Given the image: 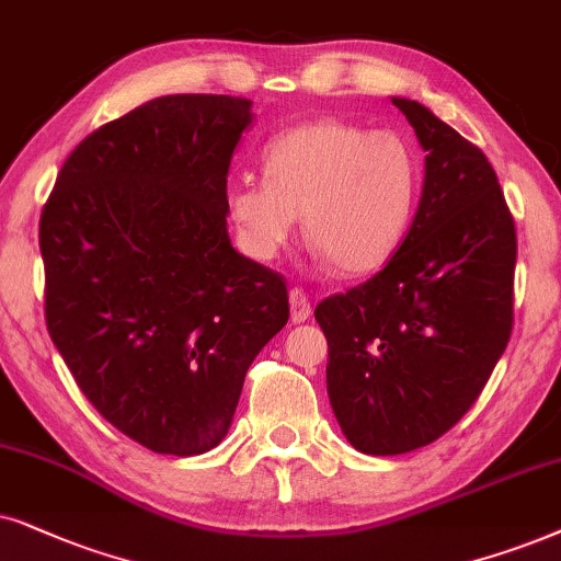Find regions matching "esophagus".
Here are the masks:
<instances>
[{
    "instance_id": "esophagus-1",
    "label": "esophagus",
    "mask_w": 561,
    "mask_h": 561,
    "mask_svg": "<svg viewBox=\"0 0 561 561\" xmlns=\"http://www.w3.org/2000/svg\"><path fill=\"white\" fill-rule=\"evenodd\" d=\"M289 308H293V323H305V320L310 318L312 305L308 300V295H305V289L300 287L289 289Z\"/></svg>"
}]
</instances>
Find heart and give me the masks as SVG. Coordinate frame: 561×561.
<instances>
[{
	"label": "heart",
	"instance_id": "heart-1",
	"mask_svg": "<svg viewBox=\"0 0 561 561\" xmlns=\"http://www.w3.org/2000/svg\"><path fill=\"white\" fill-rule=\"evenodd\" d=\"M264 182L241 179L226 213L245 256L272 261L302 233L341 274L385 266L405 241L421 197L423 163L398 130L335 117L300 123L261 151Z\"/></svg>",
	"mask_w": 561,
	"mask_h": 561
}]
</instances>
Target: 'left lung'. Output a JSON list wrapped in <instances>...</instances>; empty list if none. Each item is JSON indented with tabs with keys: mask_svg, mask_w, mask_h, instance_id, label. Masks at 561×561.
Instances as JSON below:
<instances>
[{
	"mask_svg": "<svg viewBox=\"0 0 561 561\" xmlns=\"http://www.w3.org/2000/svg\"><path fill=\"white\" fill-rule=\"evenodd\" d=\"M392 104L428 153L413 226L382 272L316 308L335 421L375 457L433 444L480 398L511 341L518 253L488 156L423 104Z\"/></svg>",
	"mask_w": 561,
	"mask_h": 561,
	"instance_id": "1",
	"label": "left lung"
}]
</instances>
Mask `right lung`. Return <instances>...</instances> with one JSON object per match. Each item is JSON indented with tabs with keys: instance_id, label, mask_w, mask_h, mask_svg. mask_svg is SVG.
Returning <instances> with one entry per match:
<instances>
[{
	"instance_id": "right-lung-1",
	"label": "right lung",
	"mask_w": 561,
	"mask_h": 561,
	"mask_svg": "<svg viewBox=\"0 0 561 561\" xmlns=\"http://www.w3.org/2000/svg\"><path fill=\"white\" fill-rule=\"evenodd\" d=\"M251 100L169 94L81 140L41 215L46 323L104 421L156 454L218 446L289 320L282 274L230 245Z\"/></svg>"
}]
</instances>
